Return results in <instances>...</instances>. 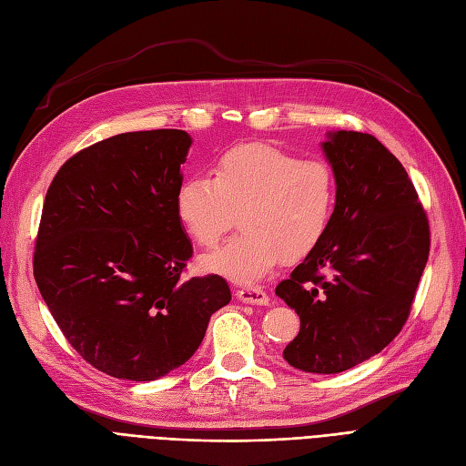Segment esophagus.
Masks as SVG:
<instances>
[{"label":"esophagus","instance_id":"34e87169","mask_svg":"<svg viewBox=\"0 0 466 466\" xmlns=\"http://www.w3.org/2000/svg\"><path fill=\"white\" fill-rule=\"evenodd\" d=\"M238 298L246 304H258V306L268 304V294L261 287H242L238 290Z\"/></svg>","mask_w":466,"mask_h":466}]
</instances>
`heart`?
Masks as SVG:
<instances>
[{
  "label": "heart",
  "instance_id": "1",
  "mask_svg": "<svg viewBox=\"0 0 466 466\" xmlns=\"http://www.w3.org/2000/svg\"><path fill=\"white\" fill-rule=\"evenodd\" d=\"M211 176H189L176 191V217L201 248H215L238 215L242 232L201 259L208 273L261 280L282 259L306 258L329 230L337 182L321 158L244 143L224 151Z\"/></svg>",
  "mask_w": 466,
  "mask_h": 466
}]
</instances>
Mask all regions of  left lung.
Listing matches in <instances>:
<instances>
[{
	"label": "left lung",
	"instance_id": "1",
	"mask_svg": "<svg viewBox=\"0 0 466 466\" xmlns=\"http://www.w3.org/2000/svg\"><path fill=\"white\" fill-rule=\"evenodd\" d=\"M335 213L277 296L299 315L282 356L309 373H339L381 352L407 323L430 255V222L399 158L370 133L323 143Z\"/></svg>",
	"mask_w": 466,
	"mask_h": 466
}]
</instances>
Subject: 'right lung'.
I'll return each mask as SVG.
<instances>
[{
    "instance_id": "obj_1",
    "label": "right lung",
    "mask_w": 466,
    "mask_h": 466,
    "mask_svg": "<svg viewBox=\"0 0 466 466\" xmlns=\"http://www.w3.org/2000/svg\"><path fill=\"white\" fill-rule=\"evenodd\" d=\"M191 137L129 131L73 155L44 199L35 279L57 327L93 368L153 381L199 349L230 302L218 275H182L193 248L176 217Z\"/></svg>"
}]
</instances>
